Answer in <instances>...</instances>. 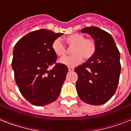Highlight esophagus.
<instances>
[{
    "mask_svg": "<svg viewBox=\"0 0 131 131\" xmlns=\"http://www.w3.org/2000/svg\"><path fill=\"white\" fill-rule=\"evenodd\" d=\"M68 70H69V71H73L74 70V68H68Z\"/></svg>",
    "mask_w": 131,
    "mask_h": 131,
    "instance_id": "1",
    "label": "esophagus"
}]
</instances>
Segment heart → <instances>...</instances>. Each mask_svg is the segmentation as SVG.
Wrapping results in <instances>:
<instances>
[{
  "label": "heart",
  "mask_w": 131,
  "mask_h": 131,
  "mask_svg": "<svg viewBox=\"0 0 131 131\" xmlns=\"http://www.w3.org/2000/svg\"><path fill=\"white\" fill-rule=\"evenodd\" d=\"M68 45L72 47V55L62 58L60 62L68 67H75L81 63L83 57L85 59L92 58L96 52V44L94 40L84 38L80 33H73L65 38ZM52 49L56 55L62 57L66 54L67 48L60 39H56L52 44Z\"/></svg>",
  "instance_id": "b5f03b06"
}]
</instances>
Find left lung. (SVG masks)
I'll return each instance as SVG.
<instances>
[{"mask_svg": "<svg viewBox=\"0 0 131 131\" xmlns=\"http://www.w3.org/2000/svg\"><path fill=\"white\" fill-rule=\"evenodd\" d=\"M96 44V52L82 66L75 68L78 75L76 89L81 100L91 105H102L114 95L121 73L120 53L110 33L91 26L82 29Z\"/></svg>", "mask_w": 131, "mask_h": 131, "instance_id": "1", "label": "left lung"}]
</instances>
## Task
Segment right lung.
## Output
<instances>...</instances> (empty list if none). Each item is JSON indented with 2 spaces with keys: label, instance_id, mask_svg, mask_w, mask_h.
Here are the masks:
<instances>
[{
  "label": "right lung",
  "instance_id": "1",
  "mask_svg": "<svg viewBox=\"0 0 131 131\" xmlns=\"http://www.w3.org/2000/svg\"><path fill=\"white\" fill-rule=\"evenodd\" d=\"M62 35L37 30L19 39L14 48L12 67L15 81L23 96L35 106H46L60 95L68 68L56 63L57 56L52 44ZM53 64V69L48 70Z\"/></svg>",
  "mask_w": 131,
  "mask_h": 131
}]
</instances>
